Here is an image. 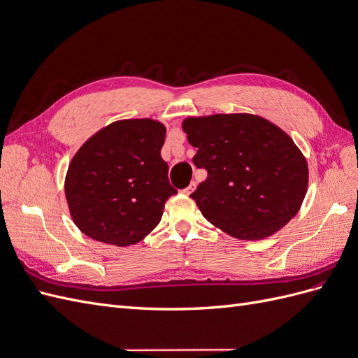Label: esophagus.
Masks as SVG:
<instances>
[{"mask_svg": "<svg viewBox=\"0 0 358 358\" xmlns=\"http://www.w3.org/2000/svg\"><path fill=\"white\" fill-rule=\"evenodd\" d=\"M196 187H197V185H196V182H191L189 185H188L185 189H183L182 192H183V194H187V196H189V194H191L194 189H196Z\"/></svg>", "mask_w": 358, "mask_h": 358, "instance_id": "34e87169", "label": "esophagus"}]
</instances>
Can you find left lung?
I'll return each mask as SVG.
<instances>
[{"label":"left lung","instance_id":"left-lung-1","mask_svg":"<svg viewBox=\"0 0 358 358\" xmlns=\"http://www.w3.org/2000/svg\"><path fill=\"white\" fill-rule=\"evenodd\" d=\"M192 162L208 178L191 194L203 216L224 233L259 241L294 218L308 189V162L292 138L249 113L187 117Z\"/></svg>","mask_w":358,"mask_h":358}]
</instances>
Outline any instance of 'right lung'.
Listing matches in <instances>:
<instances>
[{
    "mask_svg": "<svg viewBox=\"0 0 358 358\" xmlns=\"http://www.w3.org/2000/svg\"><path fill=\"white\" fill-rule=\"evenodd\" d=\"M166 127L154 119H122L96 131L73 157L66 197L78 229L96 242L134 245L159 224L178 189L161 158Z\"/></svg>",
    "mask_w": 358,
    "mask_h": 358,
    "instance_id": "1",
    "label": "right lung"
}]
</instances>
